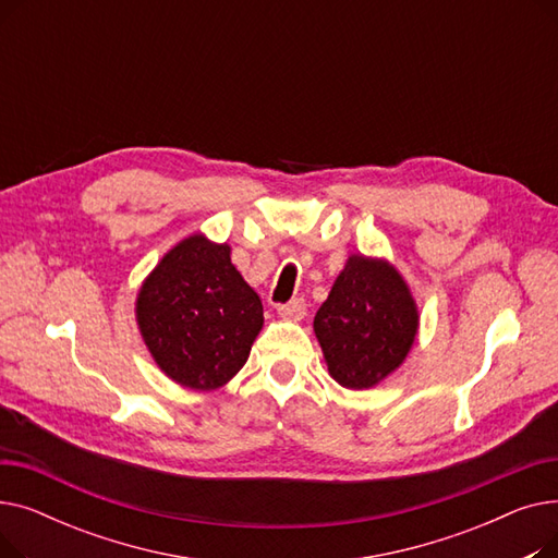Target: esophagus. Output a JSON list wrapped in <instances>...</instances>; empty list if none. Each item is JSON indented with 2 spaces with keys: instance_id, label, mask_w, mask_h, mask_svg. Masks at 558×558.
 <instances>
[{
  "instance_id": "obj_1",
  "label": "esophagus",
  "mask_w": 558,
  "mask_h": 558,
  "mask_svg": "<svg viewBox=\"0 0 558 558\" xmlns=\"http://www.w3.org/2000/svg\"><path fill=\"white\" fill-rule=\"evenodd\" d=\"M278 316L282 320H301L305 316V301L303 299H294L284 305H278Z\"/></svg>"
}]
</instances>
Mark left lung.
<instances>
[{
    "mask_svg": "<svg viewBox=\"0 0 558 558\" xmlns=\"http://www.w3.org/2000/svg\"><path fill=\"white\" fill-rule=\"evenodd\" d=\"M421 326L416 299L387 257L350 253L314 316L328 373L345 389H373L396 373Z\"/></svg>",
    "mask_w": 558,
    "mask_h": 558,
    "instance_id": "obj_1",
    "label": "left lung"
}]
</instances>
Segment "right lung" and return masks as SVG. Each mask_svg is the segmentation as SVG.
<instances>
[{
  "label": "right lung",
  "mask_w": 558,
  "mask_h": 558,
  "mask_svg": "<svg viewBox=\"0 0 558 558\" xmlns=\"http://www.w3.org/2000/svg\"><path fill=\"white\" fill-rule=\"evenodd\" d=\"M135 320L146 350L171 383L215 391L246 364L264 310L230 262V246L192 232L142 280Z\"/></svg>",
  "instance_id": "1"
}]
</instances>
